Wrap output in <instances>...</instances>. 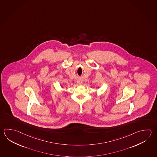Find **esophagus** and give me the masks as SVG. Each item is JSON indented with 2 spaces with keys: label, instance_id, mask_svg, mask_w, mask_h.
Returning <instances> with one entry per match:
<instances>
[{
  "label": "esophagus",
  "instance_id": "1",
  "mask_svg": "<svg viewBox=\"0 0 157 157\" xmlns=\"http://www.w3.org/2000/svg\"><path fill=\"white\" fill-rule=\"evenodd\" d=\"M77 83H78L79 85H82V83H83V82L81 80H77Z\"/></svg>",
  "mask_w": 157,
  "mask_h": 157
}]
</instances>
